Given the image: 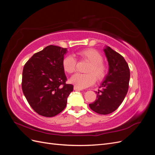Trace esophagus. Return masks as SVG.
Listing matches in <instances>:
<instances>
[{"mask_svg": "<svg viewBox=\"0 0 155 155\" xmlns=\"http://www.w3.org/2000/svg\"><path fill=\"white\" fill-rule=\"evenodd\" d=\"M74 89L75 91H82V89H81V88H79V87H76V86H74Z\"/></svg>", "mask_w": 155, "mask_h": 155, "instance_id": "obj_1", "label": "esophagus"}]
</instances>
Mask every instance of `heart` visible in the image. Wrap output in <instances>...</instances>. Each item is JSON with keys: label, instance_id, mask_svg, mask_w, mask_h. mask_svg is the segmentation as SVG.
Here are the masks:
<instances>
[{"label": "heart", "instance_id": "obj_1", "mask_svg": "<svg viewBox=\"0 0 155 155\" xmlns=\"http://www.w3.org/2000/svg\"><path fill=\"white\" fill-rule=\"evenodd\" d=\"M78 57L90 63L87 74H76L70 78V81L80 88H85L92 85L96 81L102 80L107 73L108 67L103 61V55L97 50L87 48L78 51ZM77 61L72 55H67L63 60V67L68 74H72L76 71Z\"/></svg>", "mask_w": 155, "mask_h": 155}]
</instances>
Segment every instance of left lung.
<instances>
[{"mask_svg":"<svg viewBox=\"0 0 155 155\" xmlns=\"http://www.w3.org/2000/svg\"><path fill=\"white\" fill-rule=\"evenodd\" d=\"M104 51L109 63V72L100 87L101 91L96 92L97 99L89 107L100 114H109L118 109L127 93L130 70L122 55L107 46Z\"/></svg>","mask_w":155,"mask_h":155,"instance_id":"8db88e82","label":"left lung"}]
</instances>
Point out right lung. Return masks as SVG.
Here are the masks:
<instances>
[{
  "mask_svg": "<svg viewBox=\"0 0 155 155\" xmlns=\"http://www.w3.org/2000/svg\"><path fill=\"white\" fill-rule=\"evenodd\" d=\"M67 49L50 45L35 53L25 64L22 71V92L37 114L53 117L67 106L74 86L67 84L63 67Z\"/></svg>",
  "mask_w": 155,
  "mask_h": 155,
  "instance_id": "1",
  "label": "right lung"
}]
</instances>
